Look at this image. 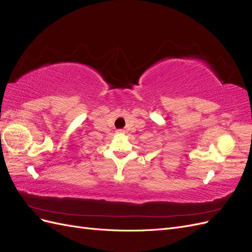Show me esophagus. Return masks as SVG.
I'll return each instance as SVG.
<instances>
[{
  "label": "esophagus",
  "instance_id": "34e87169",
  "mask_svg": "<svg viewBox=\"0 0 252 252\" xmlns=\"http://www.w3.org/2000/svg\"><path fill=\"white\" fill-rule=\"evenodd\" d=\"M117 132H118V133H123V132H124V130H123V129H118Z\"/></svg>",
  "mask_w": 252,
  "mask_h": 252
}]
</instances>
